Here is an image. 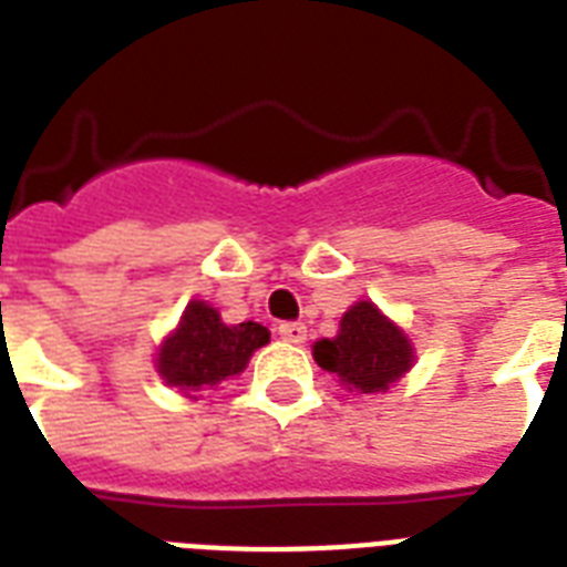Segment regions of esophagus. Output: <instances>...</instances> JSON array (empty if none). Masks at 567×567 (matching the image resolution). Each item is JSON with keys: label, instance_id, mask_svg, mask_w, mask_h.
Instances as JSON below:
<instances>
[{"label": "esophagus", "instance_id": "1", "mask_svg": "<svg viewBox=\"0 0 567 567\" xmlns=\"http://www.w3.org/2000/svg\"><path fill=\"white\" fill-rule=\"evenodd\" d=\"M279 338L288 344H302L306 341V327L302 323H279Z\"/></svg>", "mask_w": 567, "mask_h": 567}]
</instances>
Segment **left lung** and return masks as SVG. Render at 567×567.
I'll return each instance as SVG.
<instances>
[{"label": "left lung", "mask_w": 567, "mask_h": 567, "mask_svg": "<svg viewBox=\"0 0 567 567\" xmlns=\"http://www.w3.org/2000/svg\"><path fill=\"white\" fill-rule=\"evenodd\" d=\"M311 355L347 391L379 394L412 371L414 344L371 300H359L338 320V336L315 341Z\"/></svg>", "instance_id": "1"}]
</instances>
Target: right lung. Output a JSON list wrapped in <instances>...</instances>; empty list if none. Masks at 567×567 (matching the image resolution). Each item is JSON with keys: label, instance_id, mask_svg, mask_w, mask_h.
Instances as JSON below:
<instances>
[{"label": "right lung", "instance_id": "add662e5", "mask_svg": "<svg viewBox=\"0 0 567 567\" xmlns=\"http://www.w3.org/2000/svg\"><path fill=\"white\" fill-rule=\"evenodd\" d=\"M270 341L261 323H223L220 311L205 300H190L179 323L155 353V371L179 394L194 396L244 373L252 353Z\"/></svg>", "mask_w": 567, "mask_h": 567}]
</instances>
